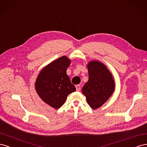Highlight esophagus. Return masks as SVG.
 I'll use <instances>...</instances> for the list:
<instances>
[{
	"label": "esophagus",
	"mask_w": 147,
	"mask_h": 147,
	"mask_svg": "<svg viewBox=\"0 0 147 147\" xmlns=\"http://www.w3.org/2000/svg\"><path fill=\"white\" fill-rule=\"evenodd\" d=\"M76 90L77 91H80V85H77V86H76Z\"/></svg>",
	"instance_id": "34e87169"
}]
</instances>
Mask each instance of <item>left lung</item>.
I'll use <instances>...</instances> for the list:
<instances>
[{
	"instance_id": "left-lung-1",
	"label": "left lung",
	"mask_w": 147,
	"mask_h": 147,
	"mask_svg": "<svg viewBox=\"0 0 147 147\" xmlns=\"http://www.w3.org/2000/svg\"><path fill=\"white\" fill-rule=\"evenodd\" d=\"M87 68L89 79L82 91L89 106L93 109H96L111 96L115 90V81L110 71L101 61H89Z\"/></svg>"
}]
</instances>
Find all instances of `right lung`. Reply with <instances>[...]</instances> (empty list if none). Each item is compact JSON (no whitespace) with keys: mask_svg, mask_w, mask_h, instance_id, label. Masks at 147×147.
Wrapping results in <instances>:
<instances>
[{"mask_svg":"<svg viewBox=\"0 0 147 147\" xmlns=\"http://www.w3.org/2000/svg\"><path fill=\"white\" fill-rule=\"evenodd\" d=\"M70 63L71 60L67 56L61 57L42 68L36 79L37 94L55 109L62 106L68 94L76 90L67 74Z\"/></svg>","mask_w":147,"mask_h":147,"instance_id":"right-lung-1","label":"right lung"}]
</instances>
